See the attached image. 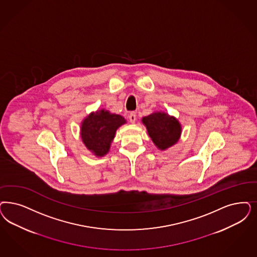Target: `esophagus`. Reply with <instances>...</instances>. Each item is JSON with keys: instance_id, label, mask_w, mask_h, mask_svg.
Listing matches in <instances>:
<instances>
[{"instance_id": "34e87169", "label": "esophagus", "mask_w": 257, "mask_h": 257, "mask_svg": "<svg viewBox=\"0 0 257 257\" xmlns=\"http://www.w3.org/2000/svg\"><path fill=\"white\" fill-rule=\"evenodd\" d=\"M136 119H137V115L135 112H132L130 115H129V120L131 123H135L136 122Z\"/></svg>"}]
</instances>
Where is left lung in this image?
Wrapping results in <instances>:
<instances>
[{"mask_svg":"<svg viewBox=\"0 0 257 257\" xmlns=\"http://www.w3.org/2000/svg\"><path fill=\"white\" fill-rule=\"evenodd\" d=\"M142 121L152 142L160 151L167 150L180 139L182 127L174 115L159 111L142 117Z\"/></svg>","mask_w":257,"mask_h":257,"instance_id":"obj_1","label":"left lung"}]
</instances>
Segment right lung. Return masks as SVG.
I'll list each match as a JSON object with an SVG mask.
<instances>
[{"mask_svg": "<svg viewBox=\"0 0 257 257\" xmlns=\"http://www.w3.org/2000/svg\"><path fill=\"white\" fill-rule=\"evenodd\" d=\"M125 123L126 119L122 115L105 109L91 112L81 121V141L94 156L104 157L110 151L116 130Z\"/></svg>", "mask_w": 257, "mask_h": 257, "instance_id": "right-lung-1", "label": "right lung"}]
</instances>
